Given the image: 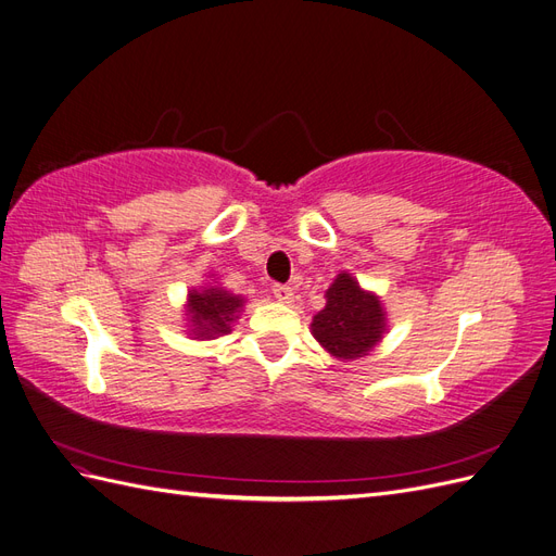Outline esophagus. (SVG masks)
Here are the masks:
<instances>
[{
	"label": "esophagus",
	"instance_id": "obj_1",
	"mask_svg": "<svg viewBox=\"0 0 556 556\" xmlns=\"http://www.w3.org/2000/svg\"><path fill=\"white\" fill-rule=\"evenodd\" d=\"M271 292H274V296L280 301V304H290V301L294 299V292H292L290 285H280V282H276L274 288H271Z\"/></svg>",
	"mask_w": 556,
	"mask_h": 556
}]
</instances>
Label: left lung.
Wrapping results in <instances>:
<instances>
[{
  "label": "left lung",
  "instance_id": "left-lung-1",
  "mask_svg": "<svg viewBox=\"0 0 556 556\" xmlns=\"http://www.w3.org/2000/svg\"><path fill=\"white\" fill-rule=\"evenodd\" d=\"M313 336L339 359H357L371 350L384 331L378 296L364 292L350 274H339L327 290V306L313 317Z\"/></svg>",
  "mask_w": 556,
  "mask_h": 556
}]
</instances>
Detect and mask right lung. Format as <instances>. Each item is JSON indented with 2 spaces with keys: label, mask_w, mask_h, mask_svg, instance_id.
Instances as JSON below:
<instances>
[{
  "label": "right lung",
  "mask_w": 556,
  "mask_h": 556,
  "mask_svg": "<svg viewBox=\"0 0 556 556\" xmlns=\"http://www.w3.org/2000/svg\"><path fill=\"white\" fill-rule=\"evenodd\" d=\"M243 306L241 296H233L225 290L208 288L201 292L190 294V323H192V333L197 339H213V336L229 333L231 323L237 317L239 308Z\"/></svg>",
  "instance_id": "1"
}]
</instances>
